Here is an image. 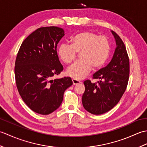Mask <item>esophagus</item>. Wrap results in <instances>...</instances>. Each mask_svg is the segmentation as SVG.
Returning <instances> with one entry per match:
<instances>
[{
	"label": "esophagus",
	"instance_id": "1",
	"mask_svg": "<svg viewBox=\"0 0 147 147\" xmlns=\"http://www.w3.org/2000/svg\"><path fill=\"white\" fill-rule=\"evenodd\" d=\"M72 81H73V83L74 85H78V84L81 83V82H80V81H79L78 80H76V79L73 78V79H72Z\"/></svg>",
	"mask_w": 147,
	"mask_h": 147
}]
</instances>
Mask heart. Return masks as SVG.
Here are the masks:
<instances>
[{
	"mask_svg": "<svg viewBox=\"0 0 147 147\" xmlns=\"http://www.w3.org/2000/svg\"><path fill=\"white\" fill-rule=\"evenodd\" d=\"M111 52V43L107 37L90 31L76 34L71 38V45L62 43L58 48V55L65 64H69L80 53V60L67 69V75L80 80L91 70L102 67L107 61Z\"/></svg>",
	"mask_w": 147,
	"mask_h": 147,
	"instance_id": "obj_1",
	"label": "heart"
}]
</instances>
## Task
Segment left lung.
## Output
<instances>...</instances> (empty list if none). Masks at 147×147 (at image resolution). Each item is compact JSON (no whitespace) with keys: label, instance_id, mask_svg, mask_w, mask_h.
I'll return each instance as SVG.
<instances>
[{"label":"left lung","instance_id":"obj_1","mask_svg":"<svg viewBox=\"0 0 147 147\" xmlns=\"http://www.w3.org/2000/svg\"><path fill=\"white\" fill-rule=\"evenodd\" d=\"M112 33L117 47L111 61L93 74V79H98L99 82L92 83L87 80L83 83L85 91L82 104L92 114H102L111 110L119 102L128 83L129 60L126 47L116 33Z\"/></svg>","mask_w":147,"mask_h":147}]
</instances>
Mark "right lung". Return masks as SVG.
Returning a JSON list of instances; mask_svg holds the SVG:
<instances>
[{"label":"right lung","instance_id":"right-lung-1","mask_svg":"<svg viewBox=\"0 0 147 147\" xmlns=\"http://www.w3.org/2000/svg\"><path fill=\"white\" fill-rule=\"evenodd\" d=\"M64 31L42 27L22 43L15 62V80L23 100L36 113L47 115L57 109L65 90L73 85L70 77L52 80L63 71L57 46Z\"/></svg>","mask_w":147,"mask_h":147}]
</instances>
